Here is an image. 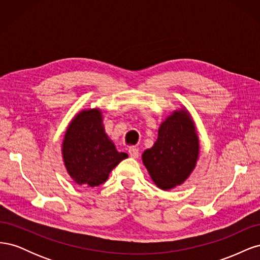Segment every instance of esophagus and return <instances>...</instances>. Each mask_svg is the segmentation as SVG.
Returning <instances> with one entry per match:
<instances>
[{"instance_id":"obj_1","label":"esophagus","mask_w":260,"mask_h":260,"mask_svg":"<svg viewBox=\"0 0 260 260\" xmlns=\"http://www.w3.org/2000/svg\"><path fill=\"white\" fill-rule=\"evenodd\" d=\"M128 152H129L130 157H132V158H138L139 155H140L139 149L137 147H130Z\"/></svg>"}]
</instances>
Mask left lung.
I'll return each mask as SVG.
<instances>
[{
    "instance_id": "1",
    "label": "left lung",
    "mask_w": 260,
    "mask_h": 260,
    "mask_svg": "<svg viewBox=\"0 0 260 260\" xmlns=\"http://www.w3.org/2000/svg\"><path fill=\"white\" fill-rule=\"evenodd\" d=\"M199 157L198 130L190 112L182 105L162 120L156 142L143 152L142 161L156 186L169 191L185 182Z\"/></svg>"
}]
</instances>
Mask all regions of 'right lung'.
<instances>
[{"label":"right lung","mask_w":260,"mask_h":260,"mask_svg":"<svg viewBox=\"0 0 260 260\" xmlns=\"http://www.w3.org/2000/svg\"><path fill=\"white\" fill-rule=\"evenodd\" d=\"M62 162L75 183L94 187L104 183L112 170L128 154L119 153L105 132L99 107L77 113L61 143Z\"/></svg>","instance_id":"right-lung-1"}]
</instances>
